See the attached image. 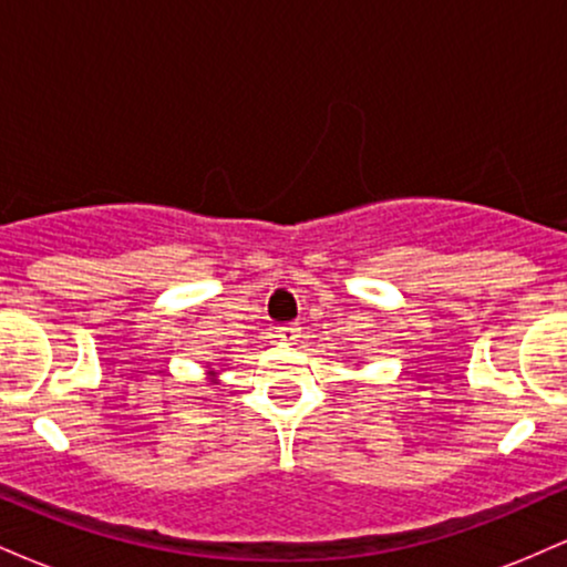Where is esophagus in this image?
Wrapping results in <instances>:
<instances>
[{"label":"esophagus","instance_id":"esophagus-1","mask_svg":"<svg viewBox=\"0 0 567 567\" xmlns=\"http://www.w3.org/2000/svg\"><path fill=\"white\" fill-rule=\"evenodd\" d=\"M275 333L277 338H282V341H296L298 333H301V328H298V324H279Z\"/></svg>","mask_w":567,"mask_h":567}]
</instances>
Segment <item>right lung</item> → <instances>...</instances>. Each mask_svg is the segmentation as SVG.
I'll use <instances>...</instances> for the list:
<instances>
[{
	"mask_svg": "<svg viewBox=\"0 0 567 567\" xmlns=\"http://www.w3.org/2000/svg\"><path fill=\"white\" fill-rule=\"evenodd\" d=\"M207 373H210V375H216V370H207Z\"/></svg>",
	"mask_w": 567,
	"mask_h": 567,
	"instance_id": "1",
	"label": "right lung"
}]
</instances>
